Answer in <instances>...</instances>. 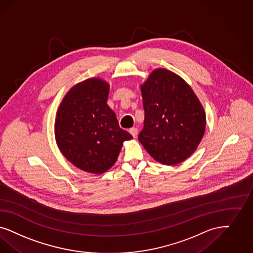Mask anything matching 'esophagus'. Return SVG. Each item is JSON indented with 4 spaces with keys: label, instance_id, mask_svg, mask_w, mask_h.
I'll list each match as a JSON object with an SVG mask.
<instances>
[{
    "label": "esophagus",
    "instance_id": "1",
    "mask_svg": "<svg viewBox=\"0 0 253 253\" xmlns=\"http://www.w3.org/2000/svg\"><path fill=\"white\" fill-rule=\"evenodd\" d=\"M129 131H130V133H131V135L133 136V137H136V135H137V132H138V130H137V128H131L130 130H129Z\"/></svg>",
    "mask_w": 253,
    "mask_h": 253
}]
</instances>
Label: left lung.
I'll list each match as a JSON object with an SVG mask.
<instances>
[{"mask_svg": "<svg viewBox=\"0 0 253 253\" xmlns=\"http://www.w3.org/2000/svg\"><path fill=\"white\" fill-rule=\"evenodd\" d=\"M140 88L145 110L140 143L162 165L182 163L199 146L206 130L198 97L182 78L165 68L153 70Z\"/></svg>", "mask_w": 253, "mask_h": 253, "instance_id": "left-lung-1", "label": "left lung"}]
</instances>
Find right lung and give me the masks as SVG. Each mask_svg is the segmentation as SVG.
<instances>
[{
  "instance_id": "1",
  "label": "right lung",
  "mask_w": 253,
  "mask_h": 253,
  "mask_svg": "<svg viewBox=\"0 0 253 253\" xmlns=\"http://www.w3.org/2000/svg\"><path fill=\"white\" fill-rule=\"evenodd\" d=\"M109 84L87 79L70 88L58 108L55 139L62 155L79 169L103 174L117 162L123 142L132 138L107 105Z\"/></svg>"
}]
</instances>
